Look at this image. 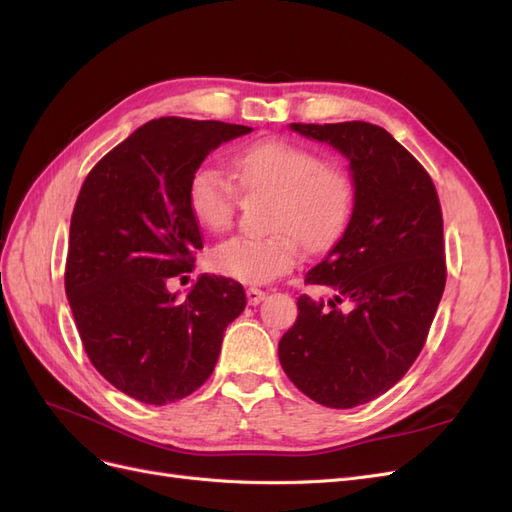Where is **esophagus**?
Wrapping results in <instances>:
<instances>
[{
	"mask_svg": "<svg viewBox=\"0 0 512 512\" xmlns=\"http://www.w3.org/2000/svg\"><path fill=\"white\" fill-rule=\"evenodd\" d=\"M245 294H247V303H250V305H258L262 299L267 297V292H265V290H260V288H256V286L247 288V290H245Z\"/></svg>",
	"mask_w": 512,
	"mask_h": 512,
	"instance_id": "1",
	"label": "esophagus"
}]
</instances>
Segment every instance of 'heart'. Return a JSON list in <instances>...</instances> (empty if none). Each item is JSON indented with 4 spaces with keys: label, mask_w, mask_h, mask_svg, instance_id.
<instances>
[{
    "label": "heart",
    "mask_w": 512,
    "mask_h": 512,
    "mask_svg": "<svg viewBox=\"0 0 512 512\" xmlns=\"http://www.w3.org/2000/svg\"><path fill=\"white\" fill-rule=\"evenodd\" d=\"M232 173L247 192H271L265 237H230L211 250V267L245 284L288 273L303 250L327 252L344 235L356 205L354 179L344 166L290 138H262L232 156ZM239 194L220 168L198 166L188 181V209L207 230L232 224Z\"/></svg>",
    "instance_id": "heart-1"
}]
</instances>
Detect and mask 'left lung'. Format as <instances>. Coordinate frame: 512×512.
Listing matches in <instances>:
<instances>
[{
	"mask_svg": "<svg viewBox=\"0 0 512 512\" xmlns=\"http://www.w3.org/2000/svg\"><path fill=\"white\" fill-rule=\"evenodd\" d=\"M350 160L352 220L305 275L331 297L301 294L280 339V363L301 393L327 408L380 397L421 354L446 284L440 198L423 164L367 121L292 123Z\"/></svg>",
	"mask_w": 512,
	"mask_h": 512,
	"instance_id": "left-lung-1",
	"label": "left lung"
}]
</instances>
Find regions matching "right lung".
<instances>
[{"mask_svg": "<svg viewBox=\"0 0 512 512\" xmlns=\"http://www.w3.org/2000/svg\"><path fill=\"white\" fill-rule=\"evenodd\" d=\"M247 126L185 117L151 119L89 170L70 220L66 297L100 376L132 399L164 406L203 386L245 290L200 275L185 299L168 292L203 250L188 181Z\"/></svg>", "mask_w": 512, "mask_h": 512, "instance_id": "right-lung-1", "label": "right lung"}]
</instances>
